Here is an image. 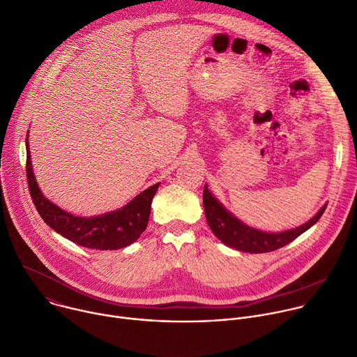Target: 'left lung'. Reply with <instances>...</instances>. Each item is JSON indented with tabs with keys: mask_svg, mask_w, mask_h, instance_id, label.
Returning a JSON list of instances; mask_svg holds the SVG:
<instances>
[{
	"mask_svg": "<svg viewBox=\"0 0 357 357\" xmlns=\"http://www.w3.org/2000/svg\"><path fill=\"white\" fill-rule=\"evenodd\" d=\"M326 206L328 203H325L318 211V213L307 223H303L295 229L273 233L254 229L243 223L238 218H236L230 211L223 206V203H220L218 197L212 195V192L208 189V185H205V189H203V208H205L206 220L213 234L223 244L243 252H268L289 244L292 240H295L303 231L311 229L321 219Z\"/></svg>",
	"mask_w": 357,
	"mask_h": 357,
	"instance_id": "left-lung-1",
	"label": "left lung"
}]
</instances>
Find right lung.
<instances>
[{
  "label": "right lung",
  "instance_id": "add662e5",
  "mask_svg": "<svg viewBox=\"0 0 357 357\" xmlns=\"http://www.w3.org/2000/svg\"><path fill=\"white\" fill-rule=\"evenodd\" d=\"M28 135V134H26ZM26 176L31 197L38 213L47 226L65 238L87 248L119 250L134 243L145 230L151 213V203L160 183H155L138 193L126 206L97 215L82 218L61 209L54 202L43 196L38 186L32 161L29 141L26 137Z\"/></svg>",
  "mask_w": 357,
  "mask_h": 357
}]
</instances>
